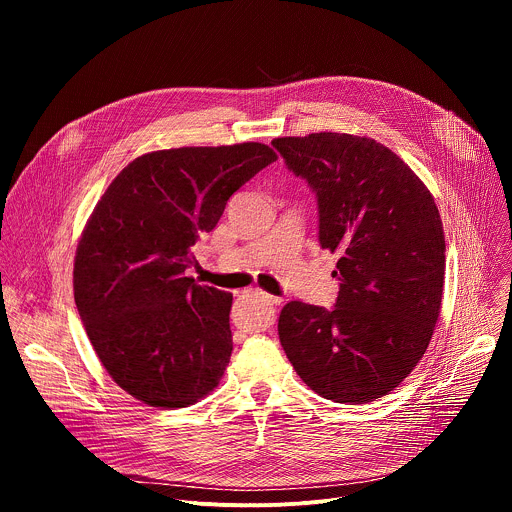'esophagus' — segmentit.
<instances>
[{"label":"esophagus","mask_w":512,"mask_h":512,"mask_svg":"<svg viewBox=\"0 0 512 512\" xmlns=\"http://www.w3.org/2000/svg\"><path fill=\"white\" fill-rule=\"evenodd\" d=\"M257 296H259L261 300H265L267 304H273V306H279V304H281V298H275V296H271V294H265V291H257Z\"/></svg>","instance_id":"34e87169"}]
</instances>
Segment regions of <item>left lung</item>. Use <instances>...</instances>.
Returning a JSON list of instances; mask_svg holds the SVG:
<instances>
[{
  "label": "left lung",
  "instance_id": "obj_1",
  "mask_svg": "<svg viewBox=\"0 0 512 512\" xmlns=\"http://www.w3.org/2000/svg\"><path fill=\"white\" fill-rule=\"evenodd\" d=\"M271 145L316 192L320 247L340 255L334 308L285 304L279 342L324 399L371 403L409 377L440 318V210L413 170L371 137L322 131Z\"/></svg>",
  "mask_w": 512,
  "mask_h": 512
}]
</instances>
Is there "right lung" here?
<instances>
[{"label":"right lung","mask_w":512,"mask_h":512,"mask_svg":"<svg viewBox=\"0 0 512 512\" xmlns=\"http://www.w3.org/2000/svg\"><path fill=\"white\" fill-rule=\"evenodd\" d=\"M277 160L265 143L160 150L109 184L81 235L72 285L109 377L145 405L208 395L233 352V294L186 277L227 200Z\"/></svg>","instance_id":"add662e5"}]
</instances>
